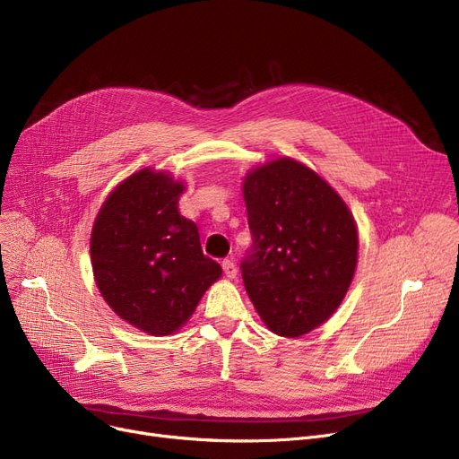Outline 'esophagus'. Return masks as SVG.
Masks as SVG:
<instances>
[{"instance_id":"34e87169","label":"esophagus","mask_w":459,"mask_h":459,"mask_svg":"<svg viewBox=\"0 0 459 459\" xmlns=\"http://www.w3.org/2000/svg\"><path fill=\"white\" fill-rule=\"evenodd\" d=\"M221 266H223V273L229 277V279H234L236 277V273H238V268H236V264L232 262V260H223V264H221Z\"/></svg>"}]
</instances>
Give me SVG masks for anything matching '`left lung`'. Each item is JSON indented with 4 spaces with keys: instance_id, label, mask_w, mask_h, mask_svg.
Returning a JSON list of instances; mask_svg holds the SVG:
<instances>
[{
    "instance_id": "1",
    "label": "left lung",
    "mask_w": 459,
    "mask_h": 459,
    "mask_svg": "<svg viewBox=\"0 0 459 459\" xmlns=\"http://www.w3.org/2000/svg\"><path fill=\"white\" fill-rule=\"evenodd\" d=\"M253 244L239 264L246 290L266 325L299 336L344 299L357 264L353 215L308 167L281 158L244 182Z\"/></svg>"
}]
</instances>
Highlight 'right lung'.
Returning <instances> with one entry per match:
<instances>
[{"label":"right lung","instance_id":"1","mask_svg":"<svg viewBox=\"0 0 459 459\" xmlns=\"http://www.w3.org/2000/svg\"><path fill=\"white\" fill-rule=\"evenodd\" d=\"M182 191L169 175L143 169L108 197L91 234L100 294L149 334L177 331L221 275L203 253L197 225L178 212Z\"/></svg>","mask_w":459,"mask_h":459}]
</instances>
